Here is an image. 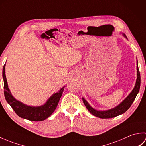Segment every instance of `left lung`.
Instances as JSON below:
<instances>
[{
    "instance_id": "8db88e82",
    "label": "left lung",
    "mask_w": 146,
    "mask_h": 146,
    "mask_svg": "<svg viewBox=\"0 0 146 146\" xmlns=\"http://www.w3.org/2000/svg\"><path fill=\"white\" fill-rule=\"evenodd\" d=\"M123 35L124 36L125 38H127L125 35ZM137 80H136L135 87L134 88V89H133V90L131 92V94L129 95L128 97H127L125 100L122 102V103L118 105L117 107L112 108V109H110L109 110H107V111H97L94 109V108H93L90 105L88 104V102L83 98V103H84L88 110L92 115H94V116L101 118V119H110V118L117 117L118 115H119L125 113V111L127 110L130 107H131V105L132 104L133 102L134 101L136 96H137V94L139 92V89H140L141 75H140V71H139V68H138V63H137Z\"/></svg>"
}]
</instances>
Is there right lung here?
I'll list each match as a JSON object with an SVG mask.
<instances>
[{
  "instance_id": "1",
  "label": "right lung",
  "mask_w": 146,
  "mask_h": 146,
  "mask_svg": "<svg viewBox=\"0 0 146 146\" xmlns=\"http://www.w3.org/2000/svg\"><path fill=\"white\" fill-rule=\"evenodd\" d=\"M5 66V64L4 65L2 70L4 96L6 101L11 105L15 113L19 117L23 118V119L31 121H35V122L44 120L50 116L54 112L57 107L59 100H60L64 90V87L62 88L58 92L52 95L44 105L36 107L27 106V105H24L19 101L17 100L11 95L8 88L7 80H6Z\"/></svg>"
}]
</instances>
